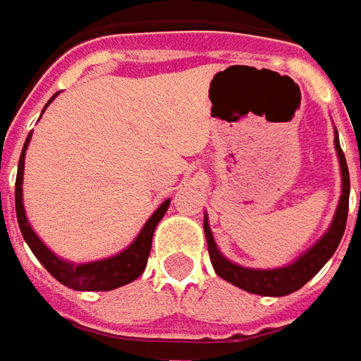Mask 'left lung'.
I'll list each match as a JSON object with an SVG mask.
<instances>
[{
	"label": "left lung",
	"mask_w": 361,
	"mask_h": 361,
	"mask_svg": "<svg viewBox=\"0 0 361 361\" xmlns=\"http://www.w3.org/2000/svg\"><path fill=\"white\" fill-rule=\"evenodd\" d=\"M336 148H338V157H340L341 164V178H343V187H341V199L338 213L334 216L331 227L324 235V239H319L317 245H313L312 249L303 257H299L295 263L281 267V269H245L235 263L227 261L225 257L219 253L215 239L211 235L209 223L204 219V235H207V243H209V255H211V263L215 267L216 275L223 277L225 281L241 287L249 293H257V295H287L298 291L299 287L307 283L317 271L322 269L327 263V259L336 253L338 245H340L343 231H345V223H348V207H350V173H348V162L343 157L340 140H338V132H336Z\"/></svg>",
	"instance_id": "1"
}]
</instances>
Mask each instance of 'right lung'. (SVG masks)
I'll return each mask as SVG.
<instances>
[{"instance_id":"right-lung-1","label":"right lung","mask_w":361,"mask_h":361,"mask_svg":"<svg viewBox=\"0 0 361 361\" xmlns=\"http://www.w3.org/2000/svg\"><path fill=\"white\" fill-rule=\"evenodd\" d=\"M54 100V98H51ZM49 100V102H51ZM48 102V104H49ZM32 134H27L25 145L21 150L20 164H18V178H16V213H18V225H20L21 235L25 243L30 245V249L34 251L37 261L46 267V269L66 287L76 289V291H110L116 289L120 285H126L138 279L142 275L146 267V261L150 255V247H152V233L160 223V219L164 216L171 201H164L157 209V213L148 219L145 229L140 231V235L136 237V241L132 243L126 251H122L120 255L110 257L104 261H94L86 265H72L66 263L62 259L54 255L44 243L35 237L32 227L27 225V219L23 213V202H21V180H23V154L30 142Z\"/></svg>"}]
</instances>
